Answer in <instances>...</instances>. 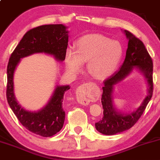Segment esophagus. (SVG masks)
Listing matches in <instances>:
<instances>
[{
    "label": "esophagus",
    "instance_id": "esophagus-1",
    "mask_svg": "<svg viewBox=\"0 0 160 160\" xmlns=\"http://www.w3.org/2000/svg\"><path fill=\"white\" fill-rule=\"evenodd\" d=\"M88 83L81 85L77 90V100L80 104L87 105L90 101V94Z\"/></svg>",
    "mask_w": 160,
    "mask_h": 160
}]
</instances>
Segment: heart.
Listing matches in <instances>:
<instances>
[{
  "mask_svg": "<svg viewBox=\"0 0 160 160\" xmlns=\"http://www.w3.org/2000/svg\"><path fill=\"white\" fill-rule=\"evenodd\" d=\"M75 51L68 49L66 54V67L70 73L81 70L88 62V72L98 80L107 78L118 65L122 56L120 43L99 34L81 37L74 43Z\"/></svg>",
  "mask_w": 160,
  "mask_h": 160,
  "instance_id": "1",
  "label": "heart"
}]
</instances>
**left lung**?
<instances>
[{"instance_id": "1", "label": "left lung", "mask_w": 160, "mask_h": 160, "mask_svg": "<svg viewBox=\"0 0 160 160\" xmlns=\"http://www.w3.org/2000/svg\"><path fill=\"white\" fill-rule=\"evenodd\" d=\"M125 32L127 38H128V49L125 61L120 70L104 80L101 98L104 116L101 120L95 123L96 129L101 133L107 135H115L132 128L141 118L152 96V59L146 49L144 43L139 38L128 31L125 30ZM135 66L139 68L144 73L150 86L149 94L136 111L128 115H124L123 113L116 111L112 104L111 93L113 85L125 78Z\"/></svg>"}]
</instances>
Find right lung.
<instances>
[{
	"label": "right lung",
	"mask_w": 160,
	"mask_h": 160,
	"mask_svg": "<svg viewBox=\"0 0 160 160\" xmlns=\"http://www.w3.org/2000/svg\"><path fill=\"white\" fill-rule=\"evenodd\" d=\"M68 32L62 25H46L28 30L11 53L7 74L6 96L8 103L17 118L26 129L35 135L50 137L62 129L65 120L62 108L64 93L69 86H58L47 105L38 112L24 110L16 101L14 95L13 76L21 58L37 52L53 55L56 59L63 61L68 46Z\"/></svg>",
	"instance_id": "right-lung-1"
}]
</instances>
